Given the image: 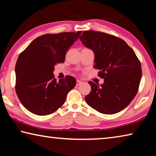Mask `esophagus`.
Wrapping results in <instances>:
<instances>
[{"mask_svg": "<svg viewBox=\"0 0 156 156\" xmlns=\"http://www.w3.org/2000/svg\"><path fill=\"white\" fill-rule=\"evenodd\" d=\"M83 83V82L82 81H80V80H77V81H76V84H77V85L78 86V85H80V84Z\"/></svg>", "mask_w": 156, "mask_h": 156, "instance_id": "1", "label": "esophagus"}]
</instances>
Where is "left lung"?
Returning <instances> with one entry per match:
<instances>
[{"instance_id": "left-lung-1", "label": "left lung", "mask_w": 156, "mask_h": 156, "mask_svg": "<svg viewBox=\"0 0 156 156\" xmlns=\"http://www.w3.org/2000/svg\"><path fill=\"white\" fill-rule=\"evenodd\" d=\"M80 40L94 51V67L104 78L100 85L88 82L91 90L86 102L104 114L121 112L135 98L141 80V64L135 52L122 39L100 31H84Z\"/></svg>"}]
</instances>
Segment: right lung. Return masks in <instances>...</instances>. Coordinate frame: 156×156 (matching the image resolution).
<instances>
[{
  "label": "right lung",
  "mask_w": 156,
  "mask_h": 156,
  "mask_svg": "<svg viewBox=\"0 0 156 156\" xmlns=\"http://www.w3.org/2000/svg\"><path fill=\"white\" fill-rule=\"evenodd\" d=\"M81 32L44 34L34 39L19 55L15 67L16 91L30 112L49 115L65 103L76 80L67 76L57 82L53 72L57 63L65 61L66 52Z\"/></svg>",
  "instance_id": "right-lung-1"
}]
</instances>
